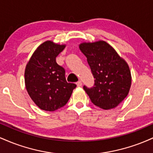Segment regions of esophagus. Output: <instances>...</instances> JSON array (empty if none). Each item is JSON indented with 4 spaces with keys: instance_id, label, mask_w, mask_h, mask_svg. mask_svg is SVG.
Returning <instances> with one entry per match:
<instances>
[{
    "instance_id": "34e87169",
    "label": "esophagus",
    "mask_w": 153,
    "mask_h": 153,
    "mask_svg": "<svg viewBox=\"0 0 153 153\" xmlns=\"http://www.w3.org/2000/svg\"><path fill=\"white\" fill-rule=\"evenodd\" d=\"M76 84H77V86H78V87L82 86V81H81V80H79V81L76 82Z\"/></svg>"
}]
</instances>
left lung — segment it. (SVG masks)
Wrapping results in <instances>:
<instances>
[{"label":"left lung","mask_w":153,"mask_h":153,"mask_svg":"<svg viewBox=\"0 0 153 153\" xmlns=\"http://www.w3.org/2000/svg\"><path fill=\"white\" fill-rule=\"evenodd\" d=\"M79 48L87 57L95 78L94 86H83L91 102L106 110L117 107L127 97L131 87L128 64L104 41L83 42Z\"/></svg>","instance_id":"obj_1"}]
</instances>
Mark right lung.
<instances>
[{
    "label": "right lung",
    "mask_w": 153,
    "mask_h": 153,
    "mask_svg": "<svg viewBox=\"0 0 153 153\" xmlns=\"http://www.w3.org/2000/svg\"><path fill=\"white\" fill-rule=\"evenodd\" d=\"M65 47V45L45 42L34 51L26 66V88L35 104L42 110L54 111L64 106L76 87L75 83L67 82L65 71L56 62Z\"/></svg>",
    "instance_id": "right-lung-1"
}]
</instances>
